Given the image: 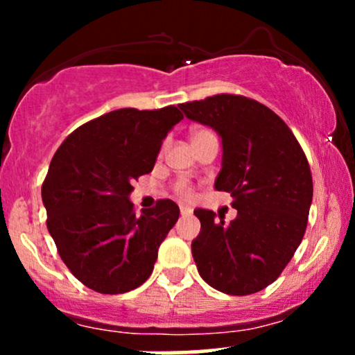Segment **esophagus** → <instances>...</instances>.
<instances>
[{
	"label": "esophagus",
	"mask_w": 355,
	"mask_h": 355,
	"mask_svg": "<svg viewBox=\"0 0 355 355\" xmlns=\"http://www.w3.org/2000/svg\"><path fill=\"white\" fill-rule=\"evenodd\" d=\"M180 214H182V215H189V214H191V209H190V207L182 205V207H180Z\"/></svg>",
	"instance_id": "1"
}]
</instances>
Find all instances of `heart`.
Returning <instances> with one entry per match:
<instances>
[{"label":"heart","mask_w":355,"mask_h":355,"mask_svg":"<svg viewBox=\"0 0 355 355\" xmlns=\"http://www.w3.org/2000/svg\"><path fill=\"white\" fill-rule=\"evenodd\" d=\"M209 133H211L210 130H195V132L191 133L190 138H191V141H195V140H198V138L209 135ZM193 191H195L193 187H191L189 182H178L177 185H175V193L182 198H191L193 197Z\"/></svg>","instance_id":"1"}]
</instances>
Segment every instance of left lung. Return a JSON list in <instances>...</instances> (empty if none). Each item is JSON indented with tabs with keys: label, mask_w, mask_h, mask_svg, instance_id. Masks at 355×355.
Returning a JSON list of instances; mask_svg holds the SVG:
<instances>
[{
	"label": "left lung",
	"mask_w": 355,
	"mask_h": 355,
	"mask_svg": "<svg viewBox=\"0 0 355 355\" xmlns=\"http://www.w3.org/2000/svg\"><path fill=\"white\" fill-rule=\"evenodd\" d=\"M180 108L222 137L215 189L229 191L237 209L230 223L195 210L198 274L223 294H255L279 279L304 239L313 191L307 157L282 118L257 100L220 93Z\"/></svg>",
	"instance_id": "left-lung-1"
}]
</instances>
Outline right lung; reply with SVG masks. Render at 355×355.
Returning <instances> with one entry per match:
<instances>
[{
  "instance_id": "add662e5",
  "label": "right lung",
  "mask_w": 355,
  "mask_h": 355,
  "mask_svg": "<svg viewBox=\"0 0 355 355\" xmlns=\"http://www.w3.org/2000/svg\"><path fill=\"white\" fill-rule=\"evenodd\" d=\"M182 118L173 105L120 108L78 126L53 155L42 187L46 227L64 266L92 291L125 294L153 272L180 209L162 198L135 215L128 195Z\"/></svg>"
}]
</instances>
